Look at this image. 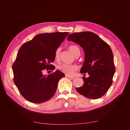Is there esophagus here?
Instances as JSON below:
<instances>
[{"label":"esophagus","mask_w":130,"mask_h":130,"mask_svg":"<svg viewBox=\"0 0 130 130\" xmlns=\"http://www.w3.org/2000/svg\"><path fill=\"white\" fill-rule=\"evenodd\" d=\"M66 77H67V78H74L73 77H72V76H70L69 75H66Z\"/></svg>","instance_id":"esophagus-1"}]
</instances>
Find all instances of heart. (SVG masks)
Instances as JSON below:
<instances>
[{
    "label": "heart",
    "mask_w": 130,
    "mask_h": 130,
    "mask_svg": "<svg viewBox=\"0 0 130 130\" xmlns=\"http://www.w3.org/2000/svg\"><path fill=\"white\" fill-rule=\"evenodd\" d=\"M69 49L75 56H76L77 55L80 54V49L76 45H72L69 46ZM60 48H58L55 52V59L57 60L59 58L60 53ZM58 69L62 73H64L67 75L72 76L75 73L76 70L78 69V67L76 65L73 64H62L58 66Z\"/></svg>",
    "instance_id": "obj_1"
}]
</instances>
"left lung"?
Segmentation results:
<instances>
[{
    "label": "left lung",
    "mask_w": 130,
    "mask_h": 130,
    "mask_svg": "<svg viewBox=\"0 0 130 130\" xmlns=\"http://www.w3.org/2000/svg\"><path fill=\"white\" fill-rule=\"evenodd\" d=\"M67 40L83 49L85 60L80 73L87 72L89 75L87 78L82 77L84 84L76 88V91L88 99H99L111 87L115 72L111 47L98 35L89 31L71 34Z\"/></svg>",
    "instance_id": "8db88e82"
}]
</instances>
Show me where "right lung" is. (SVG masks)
<instances>
[{
    "instance_id": "add662e5",
    "label": "right lung",
    "mask_w": 130,
    "mask_h": 130,
    "mask_svg": "<svg viewBox=\"0 0 130 130\" xmlns=\"http://www.w3.org/2000/svg\"><path fill=\"white\" fill-rule=\"evenodd\" d=\"M69 32H56L37 35L19 49L12 66L14 82L19 92L31 103L40 104L55 93L58 82L65 75L57 70L48 76L43 70H54L51 63L55 54Z\"/></svg>"
}]
</instances>
